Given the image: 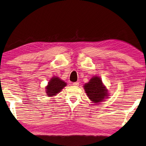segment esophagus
<instances>
[{"label": "esophagus", "mask_w": 146, "mask_h": 146, "mask_svg": "<svg viewBox=\"0 0 146 146\" xmlns=\"http://www.w3.org/2000/svg\"><path fill=\"white\" fill-rule=\"evenodd\" d=\"M72 84L74 85V86H78L79 82H73Z\"/></svg>", "instance_id": "34e87169"}]
</instances>
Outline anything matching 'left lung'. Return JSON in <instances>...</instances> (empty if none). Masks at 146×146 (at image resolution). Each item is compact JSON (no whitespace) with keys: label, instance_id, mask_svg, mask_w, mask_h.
Segmentation results:
<instances>
[{"label":"left lung","instance_id":"8db88e82","mask_svg":"<svg viewBox=\"0 0 146 146\" xmlns=\"http://www.w3.org/2000/svg\"><path fill=\"white\" fill-rule=\"evenodd\" d=\"M88 97L94 103L100 102L107 97V90L102 84L101 79L95 76L84 86Z\"/></svg>","mask_w":146,"mask_h":146}]
</instances>
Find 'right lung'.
Here are the masks:
<instances>
[{
    "instance_id": "right-lung-1",
    "label": "right lung",
    "mask_w": 146,
    "mask_h": 146,
    "mask_svg": "<svg viewBox=\"0 0 146 146\" xmlns=\"http://www.w3.org/2000/svg\"><path fill=\"white\" fill-rule=\"evenodd\" d=\"M67 85L64 81H63L58 78H52L48 82V85L46 86V93L48 96H54L57 93L60 92Z\"/></svg>"
}]
</instances>
